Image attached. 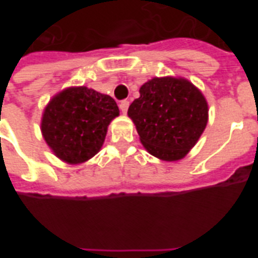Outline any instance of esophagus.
<instances>
[{
  "label": "esophagus",
  "instance_id": "obj_1",
  "mask_svg": "<svg viewBox=\"0 0 258 258\" xmlns=\"http://www.w3.org/2000/svg\"><path fill=\"white\" fill-rule=\"evenodd\" d=\"M118 107H120V111L122 113H126L127 112V107H129V102L127 101H121L118 103Z\"/></svg>",
  "mask_w": 258,
  "mask_h": 258
}]
</instances>
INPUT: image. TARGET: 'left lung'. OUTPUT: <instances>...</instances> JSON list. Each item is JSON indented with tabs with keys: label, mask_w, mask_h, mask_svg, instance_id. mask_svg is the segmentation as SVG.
<instances>
[{
	"label": "left lung",
	"mask_w": 258,
	"mask_h": 258,
	"mask_svg": "<svg viewBox=\"0 0 258 258\" xmlns=\"http://www.w3.org/2000/svg\"><path fill=\"white\" fill-rule=\"evenodd\" d=\"M127 116L147 152L164 161L183 159L208 124V103L183 77H154L140 89Z\"/></svg>",
	"instance_id": "left-lung-1"
}]
</instances>
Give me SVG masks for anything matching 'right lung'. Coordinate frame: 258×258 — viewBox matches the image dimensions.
I'll return each instance as SVG.
<instances>
[{
    "label": "right lung",
    "instance_id": "right-lung-1",
    "mask_svg": "<svg viewBox=\"0 0 258 258\" xmlns=\"http://www.w3.org/2000/svg\"><path fill=\"white\" fill-rule=\"evenodd\" d=\"M120 115L115 99L86 86L55 94L41 118V133L51 152L76 165L101 151L109 122Z\"/></svg>",
    "mask_w": 258,
    "mask_h": 258
}]
</instances>
